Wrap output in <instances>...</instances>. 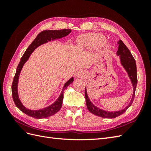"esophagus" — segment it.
<instances>
[{"instance_id": "1", "label": "esophagus", "mask_w": 151, "mask_h": 151, "mask_svg": "<svg viewBox=\"0 0 151 151\" xmlns=\"http://www.w3.org/2000/svg\"><path fill=\"white\" fill-rule=\"evenodd\" d=\"M84 75V73L82 69H78L76 70V72L75 73V78H80L83 76Z\"/></svg>"}]
</instances>
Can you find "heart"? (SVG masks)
Here are the masks:
<instances>
[{
    "mask_svg": "<svg viewBox=\"0 0 151 151\" xmlns=\"http://www.w3.org/2000/svg\"><path fill=\"white\" fill-rule=\"evenodd\" d=\"M105 40V37L101 34H85L80 37L78 45L81 48H95L103 43Z\"/></svg>",
    "mask_w": 151,
    "mask_h": 151,
    "instance_id": "obj_1",
    "label": "heart"
}]
</instances>
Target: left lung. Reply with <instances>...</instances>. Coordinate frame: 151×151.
Masks as SVG:
<instances>
[{
  "label": "left lung",
  "instance_id": "1",
  "mask_svg": "<svg viewBox=\"0 0 151 151\" xmlns=\"http://www.w3.org/2000/svg\"><path fill=\"white\" fill-rule=\"evenodd\" d=\"M119 47L118 50L117 51V55L119 56L120 61L121 65H123L124 69L126 70L128 73L129 78L132 82L133 86V95L132 99H131L129 104L125 107L123 110L116 111H108L102 110V109L99 108L92 103L91 101L88 98L87 94V91H86V88L85 89V98L86 100V106L88 110L91 112V114H94L97 116L103 117V118H108V119H113L119 116L121 114H123L124 112L129 108L134 101V97H135V91L137 82V68H136V61L134 60L132 54L130 52L129 49H128L127 46L125 45L124 43L121 40H119L117 42Z\"/></svg>",
  "mask_w": 151,
  "mask_h": 151
}]
</instances>
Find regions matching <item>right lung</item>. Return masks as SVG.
<instances>
[{
	"instance_id": "obj_1",
	"label": "right lung",
	"mask_w": 151,
	"mask_h": 151,
	"mask_svg": "<svg viewBox=\"0 0 151 151\" xmlns=\"http://www.w3.org/2000/svg\"><path fill=\"white\" fill-rule=\"evenodd\" d=\"M71 30L70 29H63V30H44L41 32L37 35V37L35 38V40L32 41L28 49L25 51L23 56H22L20 62L16 69L15 75L14 76V81L12 85V97L13 100L14 101V103L19 110L23 112L25 114L28 115V116L36 119H43L52 116L54 114H56L58 111L62 106L63 99V91L67 88L69 84H71L73 82V77L70 78L68 81L65 83L63 89L59 97L57 99V100L54 102L53 104H50L49 106L44 108L43 109L37 110H31L25 108L19 98L18 95V81L19 77L20 75V73L21 69H22L24 64L27 62V61L29 58L30 54L34 52V50L37 47L41 45L42 44L47 43L48 41L51 40L60 39V38L65 37L69 34Z\"/></svg>"
}]
</instances>
